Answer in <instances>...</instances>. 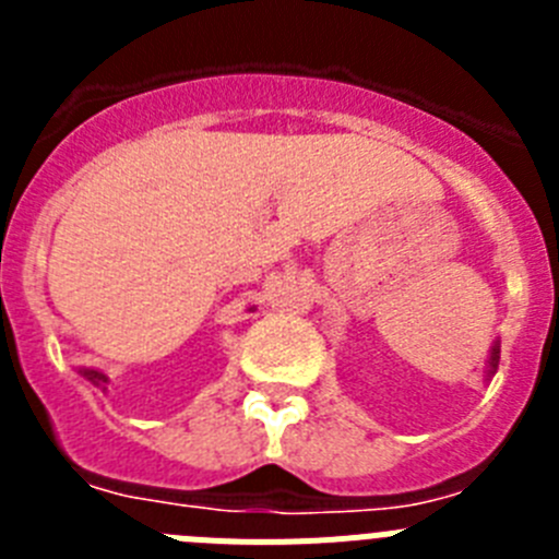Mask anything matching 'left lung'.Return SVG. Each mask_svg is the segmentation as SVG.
Segmentation results:
<instances>
[{
    "mask_svg": "<svg viewBox=\"0 0 559 559\" xmlns=\"http://www.w3.org/2000/svg\"><path fill=\"white\" fill-rule=\"evenodd\" d=\"M498 353H501V349H498V344H496V347H492V355H490V374L498 369Z\"/></svg>",
    "mask_w": 559,
    "mask_h": 559,
    "instance_id": "8db88e82",
    "label": "left lung"
}]
</instances>
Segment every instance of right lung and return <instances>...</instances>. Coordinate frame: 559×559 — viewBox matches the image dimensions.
I'll return each mask as SVG.
<instances>
[{
	"mask_svg": "<svg viewBox=\"0 0 559 559\" xmlns=\"http://www.w3.org/2000/svg\"><path fill=\"white\" fill-rule=\"evenodd\" d=\"M81 374L86 380H92V383H95V386H100L103 392H106V383H108V378L103 372H97V369H81Z\"/></svg>",
	"mask_w": 559,
	"mask_h": 559,
	"instance_id": "1",
	"label": "right lung"
}]
</instances>
